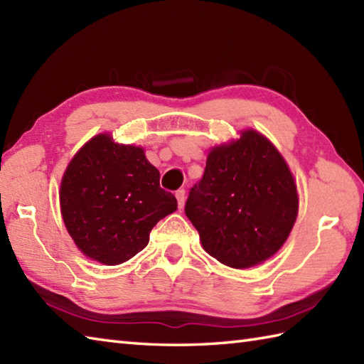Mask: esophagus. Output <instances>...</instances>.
Returning a JSON list of instances; mask_svg holds the SVG:
<instances>
[{
  "instance_id": "obj_1",
  "label": "esophagus",
  "mask_w": 364,
  "mask_h": 364,
  "mask_svg": "<svg viewBox=\"0 0 364 364\" xmlns=\"http://www.w3.org/2000/svg\"><path fill=\"white\" fill-rule=\"evenodd\" d=\"M175 197L178 200V208H183L184 202H186V192H184V189H178Z\"/></svg>"
}]
</instances>
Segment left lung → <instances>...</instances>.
<instances>
[{
	"mask_svg": "<svg viewBox=\"0 0 364 364\" xmlns=\"http://www.w3.org/2000/svg\"><path fill=\"white\" fill-rule=\"evenodd\" d=\"M299 198L283 156L253 129L208 154L203 178L184 213L203 249L222 264L244 269L266 261L288 239Z\"/></svg>",
	"mask_w": 364,
	"mask_h": 364,
	"instance_id": "8db88e82",
	"label": "left lung"
}]
</instances>
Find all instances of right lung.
Wrapping results in <instances>:
<instances>
[{"mask_svg": "<svg viewBox=\"0 0 364 364\" xmlns=\"http://www.w3.org/2000/svg\"><path fill=\"white\" fill-rule=\"evenodd\" d=\"M67 231L86 257L114 266L144 250L150 231L176 210L141 146L98 134L75 154L60 183Z\"/></svg>", "mask_w": 364, "mask_h": 364, "instance_id": "right-lung-1", "label": "right lung"}]
</instances>
